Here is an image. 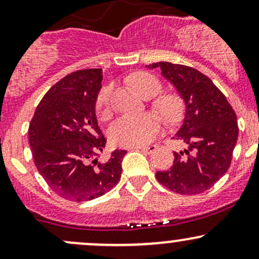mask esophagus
Returning a JSON list of instances; mask_svg holds the SVG:
<instances>
[{
    "label": "esophagus",
    "mask_w": 259,
    "mask_h": 259,
    "mask_svg": "<svg viewBox=\"0 0 259 259\" xmlns=\"http://www.w3.org/2000/svg\"><path fill=\"white\" fill-rule=\"evenodd\" d=\"M138 148H139V150H141L142 152L152 153V152H154V151H156L157 146H156V145H150V146H140Z\"/></svg>",
    "instance_id": "esophagus-1"
}]
</instances>
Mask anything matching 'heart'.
Returning a JSON list of instances; mask_svg holds the SVG:
<instances>
[{"mask_svg":"<svg viewBox=\"0 0 259 259\" xmlns=\"http://www.w3.org/2000/svg\"><path fill=\"white\" fill-rule=\"evenodd\" d=\"M130 81L134 89L146 99L156 96L162 89L159 80L150 73L140 72L134 74ZM111 94V86H105L97 96L96 109L101 118H107L109 115ZM153 108L168 123H174L179 119L183 113V103L177 95L167 94L154 101ZM160 126L162 121L156 113L148 112L140 115H121L113 121L109 127V138L113 144L119 146H142L148 144L159 133Z\"/></svg>","mask_w":259,"mask_h":259,"instance_id":"obj_1","label":"heart"}]
</instances>
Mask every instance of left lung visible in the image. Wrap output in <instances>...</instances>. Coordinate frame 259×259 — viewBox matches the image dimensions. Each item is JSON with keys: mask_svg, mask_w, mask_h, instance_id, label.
I'll use <instances>...</instances> for the list:
<instances>
[{"mask_svg": "<svg viewBox=\"0 0 259 259\" xmlns=\"http://www.w3.org/2000/svg\"><path fill=\"white\" fill-rule=\"evenodd\" d=\"M146 67L159 68L185 102L184 121L173 138L185 148L174 152L168 170L157 171V180L177 194H202L230 167L239 135L236 114L212 80L195 68L169 62Z\"/></svg>", "mask_w": 259, "mask_h": 259, "instance_id": "8db88e82", "label": "left lung"}]
</instances>
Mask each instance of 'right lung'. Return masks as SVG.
Returning <instances> with one entry per match:
<instances>
[{
	"mask_svg": "<svg viewBox=\"0 0 259 259\" xmlns=\"http://www.w3.org/2000/svg\"><path fill=\"white\" fill-rule=\"evenodd\" d=\"M102 69L68 74L46 92L29 125V142L38 173L56 194L84 202L118 184L126 151L100 160L107 139L96 118Z\"/></svg>",
	"mask_w": 259,
	"mask_h": 259,
	"instance_id": "add662e5",
	"label": "right lung"
}]
</instances>
